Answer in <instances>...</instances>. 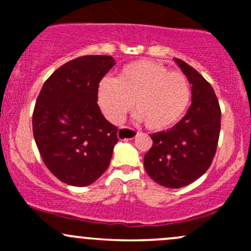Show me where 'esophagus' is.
Masks as SVG:
<instances>
[{
	"mask_svg": "<svg viewBox=\"0 0 251 251\" xmlns=\"http://www.w3.org/2000/svg\"><path fill=\"white\" fill-rule=\"evenodd\" d=\"M138 135V132L133 128L123 127L118 131V138L119 139H133Z\"/></svg>",
	"mask_w": 251,
	"mask_h": 251,
	"instance_id": "1",
	"label": "esophagus"
}]
</instances>
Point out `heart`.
<instances>
[{
	"label": "heart",
	"mask_w": 251,
	"mask_h": 251,
	"mask_svg": "<svg viewBox=\"0 0 251 251\" xmlns=\"http://www.w3.org/2000/svg\"><path fill=\"white\" fill-rule=\"evenodd\" d=\"M190 98L184 74L149 60L127 63L117 79L102 77L97 89L98 103L108 122L123 123L134 103L135 118L153 131L175 125L185 113Z\"/></svg>",
	"instance_id": "b5f03b06"
}]
</instances>
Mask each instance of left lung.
Listing matches in <instances>:
<instances>
[{
    "label": "left lung",
    "mask_w": 251,
    "mask_h": 251,
    "mask_svg": "<svg viewBox=\"0 0 251 251\" xmlns=\"http://www.w3.org/2000/svg\"><path fill=\"white\" fill-rule=\"evenodd\" d=\"M175 61L191 83V105L179 123L152 134L144 166L155 183L178 189L203 176L211 165L221 131V108L211 85L186 62Z\"/></svg>",
    "instance_id": "left-lung-1"
}]
</instances>
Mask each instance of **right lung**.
<instances>
[{
    "label": "right lung",
    "mask_w": 251,
    "mask_h": 251,
    "mask_svg": "<svg viewBox=\"0 0 251 251\" xmlns=\"http://www.w3.org/2000/svg\"><path fill=\"white\" fill-rule=\"evenodd\" d=\"M114 65L107 55L71 60L46 80L36 99V146L45 165L68 185L94 183L111 162L118 129L102 116L97 89Z\"/></svg>",
    "instance_id": "add662e5"
}]
</instances>
